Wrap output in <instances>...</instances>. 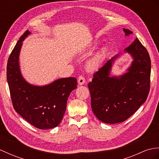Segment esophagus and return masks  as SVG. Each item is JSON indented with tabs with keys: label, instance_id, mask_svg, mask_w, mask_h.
Wrapping results in <instances>:
<instances>
[{
	"label": "esophagus",
	"instance_id": "obj_1",
	"mask_svg": "<svg viewBox=\"0 0 159 159\" xmlns=\"http://www.w3.org/2000/svg\"><path fill=\"white\" fill-rule=\"evenodd\" d=\"M77 82H78L79 85H84L86 84V80L82 75H80L77 80Z\"/></svg>",
	"mask_w": 159,
	"mask_h": 159
}]
</instances>
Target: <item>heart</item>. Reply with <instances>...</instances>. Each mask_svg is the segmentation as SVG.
Here are the masks:
<instances>
[{
  "label": "heart",
  "mask_w": 159,
  "mask_h": 159,
  "mask_svg": "<svg viewBox=\"0 0 159 159\" xmlns=\"http://www.w3.org/2000/svg\"><path fill=\"white\" fill-rule=\"evenodd\" d=\"M107 54V48H103L100 51L88 61L87 69L89 71H95L100 67L104 59Z\"/></svg>",
  "instance_id": "1"
}]
</instances>
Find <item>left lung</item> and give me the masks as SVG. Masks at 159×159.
Masks as SVG:
<instances>
[{
  "instance_id": "obj_1",
  "label": "left lung",
  "mask_w": 159,
  "mask_h": 159,
  "mask_svg": "<svg viewBox=\"0 0 159 159\" xmlns=\"http://www.w3.org/2000/svg\"><path fill=\"white\" fill-rule=\"evenodd\" d=\"M125 36L133 32L123 28ZM132 62L123 75L111 76L119 53L108 60L94 74L88 84L93 113L105 123L123 122L144 104L150 91L151 61L149 54L138 38L124 50Z\"/></svg>"
}]
</instances>
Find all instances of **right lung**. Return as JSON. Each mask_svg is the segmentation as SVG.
I'll return each mask as SVG.
<instances>
[{
	"mask_svg": "<svg viewBox=\"0 0 159 159\" xmlns=\"http://www.w3.org/2000/svg\"><path fill=\"white\" fill-rule=\"evenodd\" d=\"M31 34L27 30L9 56L7 78L14 109L30 124L40 129L59 125L70 93L77 88L75 77L58 79L45 86L29 84L22 76L19 57L23 41Z\"/></svg>",
	"mask_w": 159,
	"mask_h": 159,
	"instance_id": "add662e5",
	"label": "right lung"
}]
</instances>
